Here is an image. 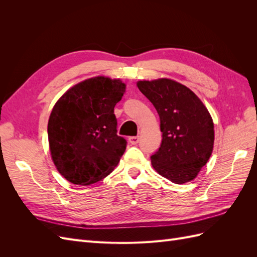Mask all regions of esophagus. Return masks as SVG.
<instances>
[{
    "mask_svg": "<svg viewBox=\"0 0 257 257\" xmlns=\"http://www.w3.org/2000/svg\"><path fill=\"white\" fill-rule=\"evenodd\" d=\"M138 142H139L138 136H132V137L128 138V143H130L131 145H137Z\"/></svg>",
    "mask_w": 257,
    "mask_h": 257,
    "instance_id": "obj_1",
    "label": "esophagus"
}]
</instances>
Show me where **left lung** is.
<instances>
[{"label": "left lung", "instance_id": "obj_1", "mask_svg": "<svg viewBox=\"0 0 257 257\" xmlns=\"http://www.w3.org/2000/svg\"><path fill=\"white\" fill-rule=\"evenodd\" d=\"M137 87L160 116L162 144L151 157L152 167L177 184L194 180L213 151L214 125L207 107L172 79L139 80Z\"/></svg>", "mask_w": 257, "mask_h": 257}]
</instances>
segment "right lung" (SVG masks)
<instances>
[{"instance_id":"add662e5","label":"right lung","mask_w":257,"mask_h":257,"mask_svg":"<svg viewBox=\"0 0 257 257\" xmlns=\"http://www.w3.org/2000/svg\"><path fill=\"white\" fill-rule=\"evenodd\" d=\"M126 85L97 76L68 89L54 104L48 121L51 159L67 181L90 185L118 165L126 141L116 135L114 106Z\"/></svg>"}]
</instances>
